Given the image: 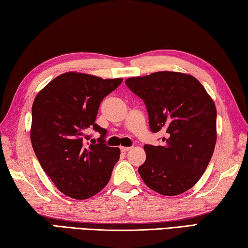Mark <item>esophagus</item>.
<instances>
[{
  "label": "esophagus",
  "mask_w": 248,
  "mask_h": 248,
  "mask_svg": "<svg viewBox=\"0 0 248 248\" xmlns=\"http://www.w3.org/2000/svg\"><path fill=\"white\" fill-rule=\"evenodd\" d=\"M131 149H132L131 146H120V151H121V152H124V153L128 152V151L131 150Z\"/></svg>",
  "instance_id": "esophagus-1"
}]
</instances>
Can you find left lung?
<instances>
[{"mask_svg":"<svg viewBox=\"0 0 248 248\" xmlns=\"http://www.w3.org/2000/svg\"><path fill=\"white\" fill-rule=\"evenodd\" d=\"M125 84L144 100L151 130L165 133L163 145H144L141 178L163 196L190 189L215 151L217 108L211 96L195 77L171 71L129 78Z\"/></svg>","mask_w":248,"mask_h":248,"instance_id":"left-lung-1","label":"left lung"}]
</instances>
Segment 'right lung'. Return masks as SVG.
Segmentation results:
<instances>
[{"label":"right lung","mask_w":248,"mask_h":248,"mask_svg":"<svg viewBox=\"0 0 248 248\" xmlns=\"http://www.w3.org/2000/svg\"><path fill=\"white\" fill-rule=\"evenodd\" d=\"M123 78L65 72L49 82L33 100L31 141L45 173L59 191L84 200L106 186L120 156L119 148L104 143L106 129L95 124L104 97ZM102 134L99 144L87 145V132Z\"/></svg>","instance_id":"1"}]
</instances>
